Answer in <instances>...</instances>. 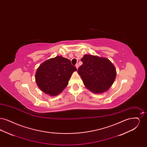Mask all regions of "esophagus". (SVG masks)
I'll use <instances>...</instances> for the list:
<instances>
[{"mask_svg": "<svg viewBox=\"0 0 147 147\" xmlns=\"http://www.w3.org/2000/svg\"><path fill=\"white\" fill-rule=\"evenodd\" d=\"M75 66H76V67L77 68V69L78 68V67H79V65H78V63H77V64H76V65H75Z\"/></svg>", "mask_w": 147, "mask_h": 147, "instance_id": "34e87169", "label": "esophagus"}]
</instances>
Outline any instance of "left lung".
I'll list each match as a JSON object with an SVG mask.
<instances>
[{"label": "left lung", "instance_id": "1", "mask_svg": "<svg viewBox=\"0 0 147 147\" xmlns=\"http://www.w3.org/2000/svg\"><path fill=\"white\" fill-rule=\"evenodd\" d=\"M83 64L78 69L86 87L94 93L107 91L113 84L116 69L105 58L85 55L81 59Z\"/></svg>", "mask_w": 147, "mask_h": 147}]
</instances>
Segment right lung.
I'll return each instance as SVG.
<instances>
[{
  "instance_id": "obj_1",
  "label": "right lung",
  "mask_w": 147,
  "mask_h": 147,
  "mask_svg": "<svg viewBox=\"0 0 147 147\" xmlns=\"http://www.w3.org/2000/svg\"><path fill=\"white\" fill-rule=\"evenodd\" d=\"M76 70L69 59L57 56L40 65L36 73V82L42 91L56 96L67 86L72 73Z\"/></svg>"
}]
</instances>
